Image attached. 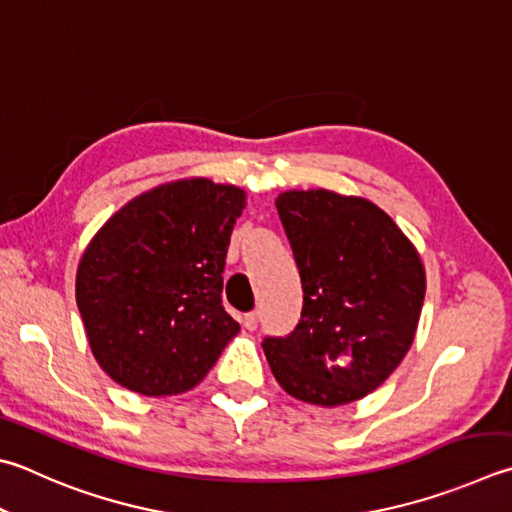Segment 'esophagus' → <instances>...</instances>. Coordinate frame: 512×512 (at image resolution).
<instances>
[{"instance_id":"34e87169","label":"esophagus","mask_w":512,"mask_h":512,"mask_svg":"<svg viewBox=\"0 0 512 512\" xmlns=\"http://www.w3.org/2000/svg\"><path fill=\"white\" fill-rule=\"evenodd\" d=\"M243 325L245 330H256L258 327V312H249L243 316Z\"/></svg>"}]
</instances>
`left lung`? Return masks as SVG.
<instances>
[{"label":"left lung","mask_w":512,"mask_h":512,"mask_svg":"<svg viewBox=\"0 0 512 512\" xmlns=\"http://www.w3.org/2000/svg\"><path fill=\"white\" fill-rule=\"evenodd\" d=\"M276 209L303 285L294 332L263 350L294 399L334 408L379 388L417 332L426 269L374 202L327 189L283 191Z\"/></svg>","instance_id":"obj_1"}]
</instances>
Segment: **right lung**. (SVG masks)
Listing matches in <instances>:
<instances>
[{"label": "right lung", "mask_w": 512, "mask_h": 512, "mask_svg": "<svg viewBox=\"0 0 512 512\" xmlns=\"http://www.w3.org/2000/svg\"><path fill=\"white\" fill-rule=\"evenodd\" d=\"M245 191L189 178L144 191L106 220L77 265L75 298L95 361L144 397L205 379L240 325L223 269Z\"/></svg>", "instance_id": "add662e5"}]
</instances>
